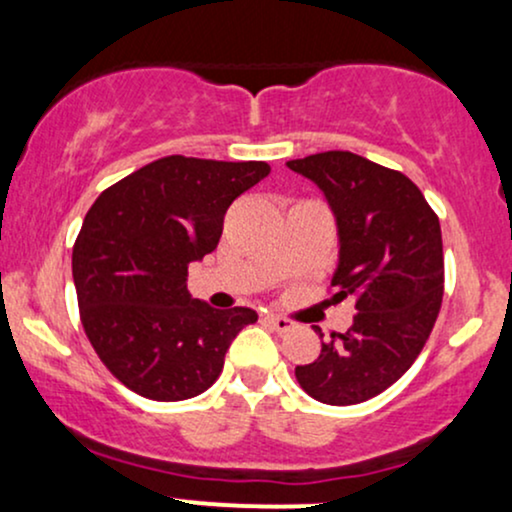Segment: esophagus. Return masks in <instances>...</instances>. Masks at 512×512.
Masks as SVG:
<instances>
[{
    "instance_id": "obj_1",
    "label": "esophagus",
    "mask_w": 512,
    "mask_h": 512,
    "mask_svg": "<svg viewBox=\"0 0 512 512\" xmlns=\"http://www.w3.org/2000/svg\"><path fill=\"white\" fill-rule=\"evenodd\" d=\"M264 320H267L269 325H272L276 332H291V330H296V322L289 320V317H281V315H267V317H264Z\"/></svg>"
}]
</instances>
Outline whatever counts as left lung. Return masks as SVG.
<instances>
[{
	"mask_svg": "<svg viewBox=\"0 0 512 512\" xmlns=\"http://www.w3.org/2000/svg\"><path fill=\"white\" fill-rule=\"evenodd\" d=\"M286 166L325 192L339 228L332 298H356L354 325L296 366V380L322 404L366 402L407 373L436 325L445 286L440 221L407 175L351 151Z\"/></svg>",
	"mask_w": 512,
	"mask_h": 512,
	"instance_id": "left-lung-1",
	"label": "left lung"
}]
</instances>
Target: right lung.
I'll return each instance as SVG.
<instances>
[{"instance_id": "right-lung-1", "label": "right lung", "mask_w": 512, "mask_h": 512, "mask_svg": "<svg viewBox=\"0 0 512 512\" xmlns=\"http://www.w3.org/2000/svg\"><path fill=\"white\" fill-rule=\"evenodd\" d=\"M264 161L166 156L88 209L72 252L84 332L103 366L154 402L202 395L223 370L250 308L216 310L187 293V264L219 245L233 199L269 175Z\"/></svg>"}]
</instances>
